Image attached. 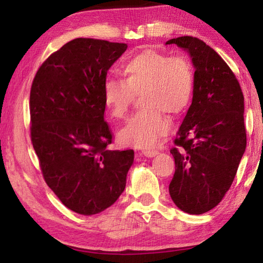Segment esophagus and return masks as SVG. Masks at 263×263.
<instances>
[{
	"instance_id": "1",
	"label": "esophagus",
	"mask_w": 263,
	"mask_h": 263,
	"mask_svg": "<svg viewBox=\"0 0 263 263\" xmlns=\"http://www.w3.org/2000/svg\"><path fill=\"white\" fill-rule=\"evenodd\" d=\"M159 152L158 151H142V152L140 153L141 155H144V157H146V158H153V157H155V155H157Z\"/></svg>"
}]
</instances>
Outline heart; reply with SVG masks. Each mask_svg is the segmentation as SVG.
<instances>
[{"label": "heart", "mask_w": 263, "mask_h": 263, "mask_svg": "<svg viewBox=\"0 0 263 263\" xmlns=\"http://www.w3.org/2000/svg\"><path fill=\"white\" fill-rule=\"evenodd\" d=\"M123 79L111 78L103 84L104 104L115 119H124L136 95L141 105L118 132L124 146L148 149L171 131L164 112L179 115L188 108L195 88V72L184 55H171L146 48L123 62Z\"/></svg>", "instance_id": "b5f03b06"}]
</instances>
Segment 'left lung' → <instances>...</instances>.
<instances>
[{"label": "left lung", "mask_w": 263, "mask_h": 263, "mask_svg": "<svg viewBox=\"0 0 263 263\" xmlns=\"http://www.w3.org/2000/svg\"><path fill=\"white\" fill-rule=\"evenodd\" d=\"M168 44L188 51L196 69L193 102L171 149L169 194L182 211L202 215L221 202L246 148L243 95L232 69L201 39L184 35Z\"/></svg>", "instance_id": "left-lung-1"}]
</instances>
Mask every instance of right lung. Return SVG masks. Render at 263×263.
<instances>
[{
    "instance_id": "right-lung-1",
    "label": "right lung",
    "mask_w": 263,
    "mask_h": 263,
    "mask_svg": "<svg viewBox=\"0 0 263 263\" xmlns=\"http://www.w3.org/2000/svg\"><path fill=\"white\" fill-rule=\"evenodd\" d=\"M123 43L77 38L52 53L30 91V131L43 177L65 206L95 215L125 189L133 149L110 151L103 84Z\"/></svg>"
}]
</instances>
